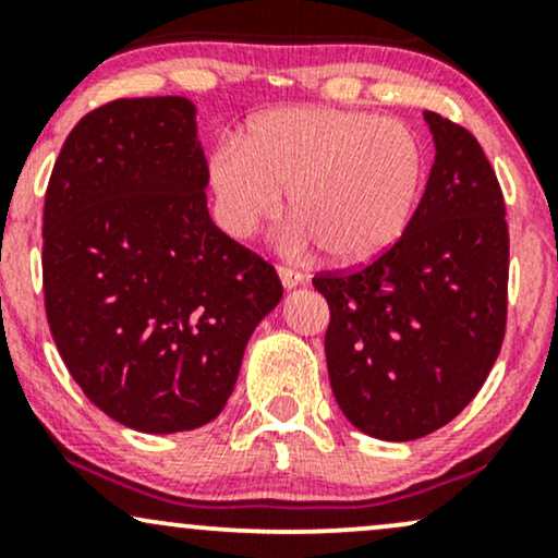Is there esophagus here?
I'll return each mask as SVG.
<instances>
[{
	"mask_svg": "<svg viewBox=\"0 0 558 558\" xmlns=\"http://www.w3.org/2000/svg\"><path fill=\"white\" fill-rule=\"evenodd\" d=\"M278 275H280V283H283V288H288V291H291V288H296V286L304 283V275H301L299 270H293V267H283V265H280V267H278Z\"/></svg>",
	"mask_w": 558,
	"mask_h": 558,
	"instance_id": "1",
	"label": "esophagus"
}]
</instances>
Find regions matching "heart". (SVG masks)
Segmentation results:
<instances>
[{"label":"heart","instance_id":"1","mask_svg":"<svg viewBox=\"0 0 558 558\" xmlns=\"http://www.w3.org/2000/svg\"><path fill=\"white\" fill-rule=\"evenodd\" d=\"M427 181V149L407 123L332 107H280L222 141L207 159L215 217L233 239L288 209L291 246H323L356 265L388 252L412 222Z\"/></svg>","mask_w":558,"mask_h":558}]
</instances>
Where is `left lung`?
I'll return each mask as SVG.
<instances>
[{
  "label": "left lung",
  "mask_w": 558,
  "mask_h": 558,
  "mask_svg": "<svg viewBox=\"0 0 558 558\" xmlns=\"http://www.w3.org/2000/svg\"><path fill=\"white\" fill-rule=\"evenodd\" d=\"M435 162L412 222L356 272H319L330 306V388L345 420L380 440H414L477 396L504 343L509 228L477 138L425 112Z\"/></svg>",
  "instance_id": "1"
}]
</instances>
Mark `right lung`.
Segmentation results:
<instances>
[{
  "label": "right lung",
  "mask_w": 558,
  "mask_h": 558,
  "mask_svg": "<svg viewBox=\"0 0 558 558\" xmlns=\"http://www.w3.org/2000/svg\"><path fill=\"white\" fill-rule=\"evenodd\" d=\"M196 107L118 99L70 131L44 202V301L86 399L138 433L213 422L283 299L272 265L215 226Z\"/></svg>",
  "instance_id": "right-lung-1"
}]
</instances>
